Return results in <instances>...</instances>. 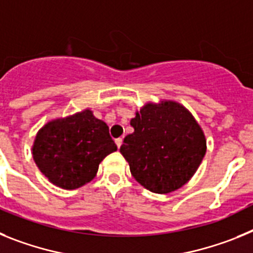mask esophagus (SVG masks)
Segmentation results:
<instances>
[{"label":"esophagus","mask_w":253,"mask_h":253,"mask_svg":"<svg viewBox=\"0 0 253 253\" xmlns=\"http://www.w3.org/2000/svg\"><path fill=\"white\" fill-rule=\"evenodd\" d=\"M122 141H124V140H122V137H118V139H116V145H117L118 149L121 148V145H122Z\"/></svg>","instance_id":"1"}]
</instances>
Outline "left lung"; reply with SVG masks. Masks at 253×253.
Listing matches in <instances>:
<instances>
[{"mask_svg":"<svg viewBox=\"0 0 253 253\" xmlns=\"http://www.w3.org/2000/svg\"><path fill=\"white\" fill-rule=\"evenodd\" d=\"M129 125L120 151L133 178L155 193L178 190L191 179L206 153L203 129L179 103H148Z\"/></svg>","mask_w":253,"mask_h":253,"instance_id":"left-lung-1","label":"left lung"}]
</instances>
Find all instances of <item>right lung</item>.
Here are the masks:
<instances>
[{
	"label": "right lung",
	"mask_w": 253,
	"mask_h": 253,
	"mask_svg": "<svg viewBox=\"0 0 253 253\" xmlns=\"http://www.w3.org/2000/svg\"><path fill=\"white\" fill-rule=\"evenodd\" d=\"M116 150L107 124L85 109L42 127L33 144V159L57 187L75 190L91 181L100 162Z\"/></svg>",
	"instance_id": "1"
}]
</instances>
